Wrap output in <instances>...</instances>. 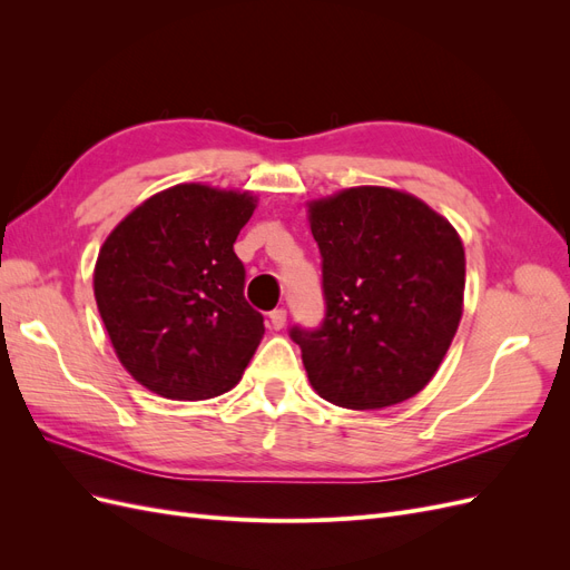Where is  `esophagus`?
I'll list each match as a JSON object with an SVG mask.
<instances>
[{
    "label": "esophagus",
    "mask_w": 570,
    "mask_h": 570,
    "mask_svg": "<svg viewBox=\"0 0 570 570\" xmlns=\"http://www.w3.org/2000/svg\"><path fill=\"white\" fill-rule=\"evenodd\" d=\"M268 321L273 325V331H283L285 323H287V312H285V308H275V312L268 314Z\"/></svg>",
    "instance_id": "obj_1"
}]
</instances>
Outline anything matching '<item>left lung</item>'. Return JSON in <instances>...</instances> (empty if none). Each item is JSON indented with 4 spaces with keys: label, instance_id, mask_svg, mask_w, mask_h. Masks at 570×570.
<instances>
[{
    "label": "left lung",
    "instance_id": "left-lung-1",
    "mask_svg": "<svg viewBox=\"0 0 570 570\" xmlns=\"http://www.w3.org/2000/svg\"><path fill=\"white\" fill-rule=\"evenodd\" d=\"M325 318L292 327L308 383L344 409H385L438 373L463 314L465 254L450 220L404 189L358 185L306 202Z\"/></svg>",
    "mask_w": 570,
    "mask_h": 570
}]
</instances>
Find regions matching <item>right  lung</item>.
Here are the masks:
<instances>
[{"instance_id":"1","label":"right lung","mask_w":570,"mask_h":570,"mask_svg":"<svg viewBox=\"0 0 570 570\" xmlns=\"http://www.w3.org/2000/svg\"><path fill=\"white\" fill-rule=\"evenodd\" d=\"M258 199L180 183L118 223L95 264V299L124 368L178 402L233 390L264 337L233 245Z\"/></svg>"}]
</instances>
